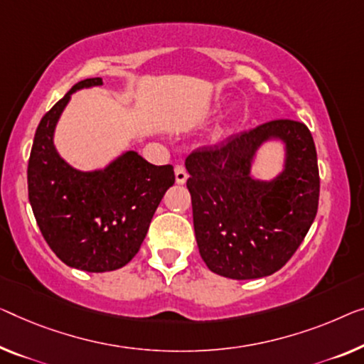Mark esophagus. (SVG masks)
<instances>
[{
    "label": "esophagus",
    "instance_id": "esophagus-1",
    "mask_svg": "<svg viewBox=\"0 0 364 364\" xmlns=\"http://www.w3.org/2000/svg\"><path fill=\"white\" fill-rule=\"evenodd\" d=\"M175 180H176L178 184L186 183L188 171H186V168H184V165H176L175 166Z\"/></svg>",
    "mask_w": 364,
    "mask_h": 364
}]
</instances>
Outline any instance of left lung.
Wrapping results in <instances>:
<instances>
[{
    "label": "left lung",
    "instance_id": "8db88e82",
    "mask_svg": "<svg viewBox=\"0 0 364 364\" xmlns=\"http://www.w3.org/2000/svg\"><path fill=\"white\" fill-rule=\"evenodd\" d=\"M269 136L287 142V170L278 181L258 183L247 176L250 160ZM186 170L200 258L225 278L276 273L316 219L321 193L317 151L311 130L299 121L274 119L222 145L194 150Z\"/></svg>",
    "mask_w": 364,
    "mask_h": 364
}]
</instances>
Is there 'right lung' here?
I'll return each mask as SVG.
<instances>
[{
  "label": "right lung",
  "mask_w": 364,
  "mask_h": 364,
  "mask_svg": "<svg viewBox=\"0 0 364 364\" xmlns=\"http://www.w3.org/2000/svg\"><path fill=\"white\" fill-rule=\"evenodd\" d=\"M101 78L78 81L43 114L27 165L32 213L52 252L90 273L122 268L140 250L151 217L175 183L171 165H151L127 151L105 171L81 173L53 149V129L70 95Z\"/></svg>",
  "instance_id": "right-lung-1"
}]
</instances>
